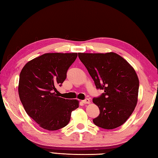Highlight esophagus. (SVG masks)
Returning a JSON list of instances; mask_svg holds the SVG:
<instances>
[{
    "label": "esophagus",
    "mask_w": 158,
    "mask_h": 158,
    "mask_svg": "<svg viewBox=\"0 0 158 158\" xmlns=\"http://www.w3.org/2000/svg\"><path fill=\"white\" fill-rule=\"evenodd\" d=\"M82 102H83V104H89V103H90V100H89V99H88V98H86V99H85V100H82Z\"/></svg>",
    "instance_id": "esophagus-1"
}]
</instances>
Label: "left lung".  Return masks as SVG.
Masks as SVG:
<instances>
[{"mask_svg": "<svg viewBox=\"0 0 158 158\" xmlns=\"http://www.w3.org/2000/svg\"><path fill=\"white\" fill-rule=\"evenodd\" d=\"M97 89H103L93 102L99 115L93 119L96 126L111 130L122 126L132 115L138 101L139 81L135 69L115 53H78Z\"/></svg>", "mask_w": 158, "mask_h": 158, "instance_id": "left-lung-1", "label": "left lung"}]
</instances>
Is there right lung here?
Returning <instances> with one entry per match:
<instances>
[{
	"instance_id": "add662e5",
	"label": "right lung",
	"mask_w": 158,
	"mask_h": 158,
	"mask_svg": "<svg viewBox=\"0 0 158 158\" xmlns=\"http://www.w3.org/2000/svg\"><path fill=\"white\" fill-rule=\"evenodd\" d=\"M77 53H48L29 61L19 75L18 93L26 113L40 127L57 130L69 123L77 100L58 96L56 88L66 78Z\"/></svg>"
}]
</instances>
